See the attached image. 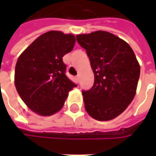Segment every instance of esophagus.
<instances>
[{"label":"esophagus","instance_id":"esophagus-1","mask_svg":"<svg viewBox=\"0 0 156 156\" xmlns=\"http://www.w3.org/2000/svg\"><path fill=\"white\" fill-rule=\"evenodd\" d=\"M75 79H76V81H77V83H79V81H80V75H76Z\"/></svg>","mask_w":156,"mask_h":156}]
</instances>
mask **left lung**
I'll use <instances>...</instances> for the list:
<instances>
[{"mask_svg": "<svg viewBox=\"0 0 156 156\" xmlns=\"http://www.w3.org/2000/svg\"><path fill=\"white\" fill-rule=\"evenodd\" d=\"M86 49L94 75L93 87L82 90L85 108L98 121L121 115L133 101L140 77V65L131 47L106 31L76 35Z\"/></svg>", "mask_w": 156, "mask_h": 156, "instance_id": "left-lung-1", "label": "left lung"}]
</instances>
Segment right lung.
<instances>
[{
    "instance_id": "1",
    "label": "right lung",
    "mask_w": 156,
    "mask_h": 156,
    "mask_svg": "<svg viewBox=\"0 0 156 156\" xmlns=\"http://www.w3.org/2000/svg\"><path fill=\"white\" fill-rule=\"evenodd\" d=\"M75 36L60 31L41 34L17 60L16 90L25 104L41 115H52L62 109L69 92L76 87L66 75L62 57L71 51Z\"/></svg>"
}]
</instances>
